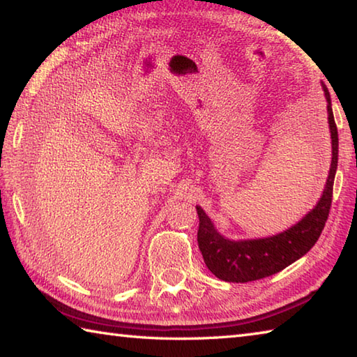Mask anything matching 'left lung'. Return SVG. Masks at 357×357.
<instances>
[{"instance_id":"8db88e82","label":"left lung","mask_w":357,"mask_h":357,"mask_svg":"<svg viewBox=\"0 0 357 357\" xmlns=\"http://www.w3.org/2000/svg\"><path fill=\"white\" fill-rule=\"evenodd\" d=\"M328 100V119L332 138V164L328 183L321 200L315 209L299 223L273 238L253 241H229L220 236L206 213L197 206L200 227H198V247L208 269L217 279L225 282H253L280 273L296 259L304 257L321 234L329 217L332 190L338 160V132L331 107L328 88L323 86Z\"/></svg>"}]
</instances>
